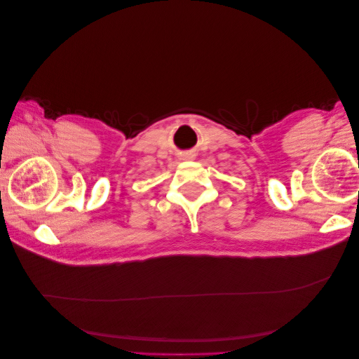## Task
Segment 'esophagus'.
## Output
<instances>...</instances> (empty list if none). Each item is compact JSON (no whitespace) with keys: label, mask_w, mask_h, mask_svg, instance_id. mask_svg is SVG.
Segmentation results:
<instances>
[{"label":"esophagus","mask_w":359,"mask_h":359,"mask_svg":"<svg viewBox=\"0 0 359 359\" xmlns=\"http://www.w3.org/2000/svg\"><path fill=\"white\" fill-rule=\"evenodd\" d=\"M191 157H193V156H190V154H189V156H186V158H191Z\"/></svg>","instance_id":"34e87169"}]
</instances>
